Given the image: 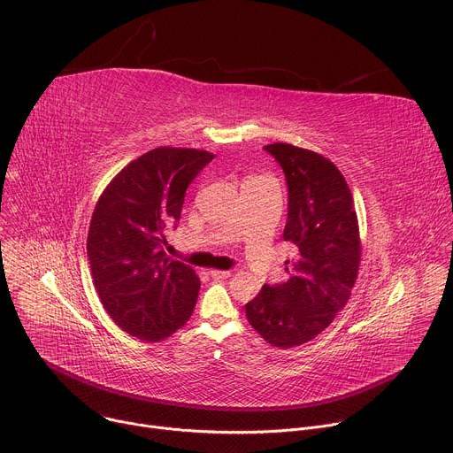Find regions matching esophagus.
<instances>
[{
	"instance_id": "obj_1",
	"label": "esophagus",
	"mask_w": 453,
	"mask_h": 453,
	"mask_svg": "<svg viewBox=\"0 0 453 453\" xmlns=\"http://www.w3.org/2000/svg\"><path fill=\"white\" fill-rule=\"evenodd\" d=\"M210 276L215 280H224V278H229L231 273L229 271H210Z\"/></svg>"
}]
</instances>
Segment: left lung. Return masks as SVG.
<instances>
[{
    "instance_id": "obj_1",
    "label": "left lung",
    "mask_w": 453,
    "mask_h": 453,
    "mask_svg": "<svg viewBox=\"0 0 453 453\" xmlns=\"http://www.w3.org/2000/svg\"><path fill=\"white\" fill-rule=\"evenodd\" d=\"M264 149L285 173L283 238L296 243L299 256L285 269L288 280L264 285L245 315L269 344L292 348L328 328L348 303L360 262L358 224L349 186L334 163L288 143Z\"/></svg>"
}]
</instances>
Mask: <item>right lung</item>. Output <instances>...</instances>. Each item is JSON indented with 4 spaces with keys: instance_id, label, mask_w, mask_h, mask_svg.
Masks as SVG:
<instances>
[{
    "instance_id": "right-lung-1",
    "label": "right lung",
    "mask_w": 453,
    "mask_h": 453,
    "mask_svg": "<svg viewBox=\"0 0 453 453\" xmlns=\"http://www.w3.org/2000/svg\"><path fill=\"white\" fill-rule=\"evenodd\" d=\"M215 156L196 149H154L128 163L105 188L88 233L98 297L128 335L156 342L182 328L201 281L165 252L188 184Z\"/></svg>"
}]
</instances>
